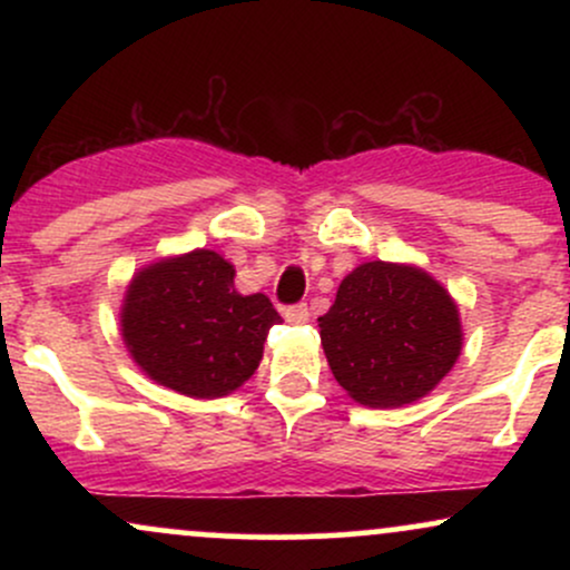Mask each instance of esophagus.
I'll return each instance as SVG.
<instances>
[{
    "label": "esophagus",
    "mask_w": 570,
    "mask_h": 570,
    "mask_svg": "<svg viewBox=\"0 0 570 570\" xmlns=\"http://www.w3.org/2000/svg\"><path fill=\"white\" fill-rule=\"evenodd\" d=\"M284 318L289 324H305L307 318H311V313H307V305L305 303H297V305L284 307Z\"/></svg>",
    "instance_id": "1"
}]
</instances>
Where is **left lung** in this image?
<instances>
[{"label": "left lung", "instance_id": "1", "mask_svg": "<svg viewBox=\"0 0 570 570\" xmlns=\"http://www.w3.org/2000/svg\"><path fill=\"white\" fill-rule=\"evenodd\" d=\"M335 381L367 407H402L434 391L461 356L463 332L448 289L415 265L364 263L318 318Z\"/></svg>", "mask_w": 570, "mask_h": 570}]
</instances>
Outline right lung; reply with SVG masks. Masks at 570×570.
<instances>
[{
	"label": "right lung",
	"instance_id": "right-lung-1",
	"mask_svg": "<svg viewBox=\"0 0 570 570\" xmlns=\"http://www.w3.org/2000/svg\"><path fill=\"white\" fill-rule=\"evenodd\" d=\"M235 267L212 248L141 267L128 284L120 326L149 381L195 399L240 389L263 362L278 311L265 294H238Z\"/></svg>",
	"mask_w": 570,
	"mask_h": 570
}]
</instances>
